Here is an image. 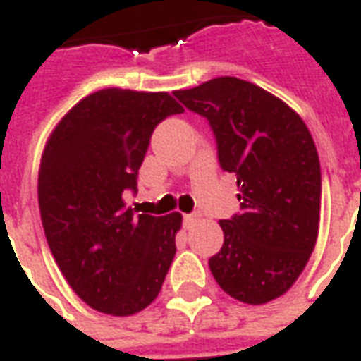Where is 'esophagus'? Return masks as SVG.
Wrapping results in <instances>:
<instances>
[{"label":"esophagus","instance_id":"34e87169","mask_svg":"<svg viewBox=\"0 0 361 361\" xmlns=\"http://www.w3.org/2000/svg\"><path fill=\"white\" fill-rule=\"evenodd\" d=\"M197 220H199V218L195 214H185L183 216V226H185V228H191Z\"/></svg>","mask_w":361,"mask_h":361}]
</instances>
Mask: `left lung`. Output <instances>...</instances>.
<instances>
[{
  "label": "left lung",
  "mask_w": 361,
  "mask_h": 361,
  "mask_svg": "<svg viewBox=\"0 0 361 361\" xmlns=\"http://www.w3.org/2000/svg\"><path fill=\"white\" fill-rule=\"evenodd\" d=\"M173 95L208 118L221 168L237 176L241 214L220 220L224 247L210 271L239 302L276 300L317 241L322 170L312 133L285 101L247 80L220 76Z\"/></svg>",
  "instance_id": "left-lung-1"
}]
</instances>
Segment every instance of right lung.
Wrapping results in <instances>:
<instances>
[{
	"instance_id": "add662e5",
	"label": "right lung",
	"mask_w": 361,
	"mask_h": 361,
	"mask_svg": "<svg viewBox=\"0 0 361 361\" xmlns=\"http://www.w3.org/2000/svg\"><path fill=\"white\" fill-rule=\"evenodd\" d=\"M183 113L166 92L106 87L59 120L45 141L38 202L45 239L72 290L90 308L126 317L159 296L176 255L181 214H133L151 133Z\"/></svg>"
}]
</instances>
